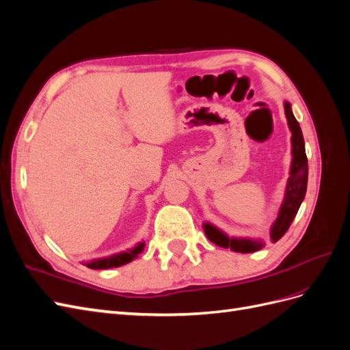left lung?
I'll list each match as a JSON object with an SVG mask.
<instances>
[{
    "mask_svg": "<svg viewBox=\"0 0 350 350\" xmlns=\"http://www.w3.org/2000/svg\"><path fill=\"white\" fill-rule=\"evenodd\" d=\"M284 112L286 118L289 122V129L292 131V167H291V176L288 181V187H286V194L283 204L280 208L279 217L274 221L271 228V241L278 242L286 232H288L289 226L298 213L301 207V203L305 198L306 193V184H308V159H306L305 153V143H304V135L301 131L299 122L292 113L291 103L284 102ZM204 232L207 238L215 242L216 245L230 248L235 252H254L262 247L261 242L250 241V239H235V238H228L225 234H221L219 229L211 226L208 224L204 225Z\"/></svg>",
    "mask_w": 350,
    "mask_h": 350,
    "instance_id": "8db88e82",
    "label": "left lung"
}]
</instances>
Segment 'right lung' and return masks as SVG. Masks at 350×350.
<instances>
[{
    "label": "right lung",
    "instance_id": "add662e5",
    "mask_svg": "<svg viewBox=\"0 0 350 350\" xmlns=\"http://www.w3.org/2000/svg\"><path fill=\"white\" fill-rule=\"evenodd\" d=\"M143 245H144V243H140V245H137L133 251L116 254V256H112L109 258L94 260L92 262H88V267L94 269V270H102V269H112V267L124 266V264L133 261L137 257V254H140L143 251Z\"/></svg>",
    "mask_w": 350,
    "mask_h": 350
}]
</instances>
